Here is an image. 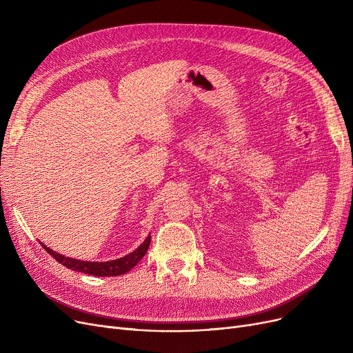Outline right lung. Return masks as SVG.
Instances as JSON below:
<instances>
[{
	"label": "right lung",
	"mask_w": 353,
	"mask_h": 353,
	"mask_svg": "<svg viewBox=\"0 0 353 353\" xmlns=\"http://www.w3.org/2000/svg\"><path fill=\"white\" fill-rule=\"evenodd\" d=\"M150 240H152V236L148 234L144 242L134 252L128 253L120 259H116V261H108V262L77 261V259H72V257H68V256H64V254H60L57 252L51 250L44 243H41V245L55 259V261L61 263L63 266H65L71 270L85 273V274L104 277V276H120V274H124V273L132 270L147 253L148 246H150Z\"/></svg>",
	"instance_id": "right-lung-1"
}]
</instances>
